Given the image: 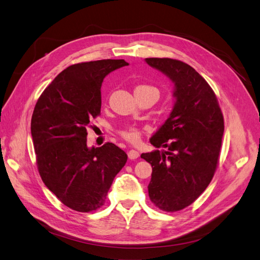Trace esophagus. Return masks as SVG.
<instances>
[{
  "mask_svg": "<svg viewBox=\"0 0 260 260\" xmlns=\"http://www.w3.org/2000/svg\"><path fill=\"white\" fill-rule=\"evenodd\" d=\"M139 156H140V154L138 151H136V149H130V151L128 152V157L130 159H137Z\"/></svg>",
  "mask_w": 260,
  "mask_h": 260,
  "instance_id": "34e87169",
  "label": "esophagus"
}]
</instances>
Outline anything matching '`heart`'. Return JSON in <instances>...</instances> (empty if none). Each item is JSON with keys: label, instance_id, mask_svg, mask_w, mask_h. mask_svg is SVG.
Listing matches in <instances>:
<instances>
[{"label": "heart", "instance_id": "1", "mask_svg": "<svg viewBox=\"0 0 260 260\" xmlns=\"http://www.w3.org/2000/svg\"><path fill=\"white\" fill-rule=\"evenodd\" d=\"M138 91H153L156 94H158V90H157V88H155V86H153V85H149V84L138 85L135 89V92H138ZM118 133H119L121 138H123L125 141H128V142L133 143V144L139 143L141 140V136H142V132H141L140 128H138L135 124L124 125L122 129L118 131Z\"/></svg>", "mask_w": 260, "mask_h": 260}]
</instances>
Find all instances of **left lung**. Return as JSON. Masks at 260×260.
<instances>
[{"mask_svg": "<svg viewBox=\"0 0 260 260\" xmlns=\"http://www.w3.org/2000/svg\"><path fill=\"white\" fill-rule=\"evenodd\" d=\"M175 82L176 104L168 119L149 140L156 149L141 155L152 165L149 200L175 212L190 206L206 190L219 164L224 130L223 115L207 81L185 62L146 58Z\"/></svg>", "mask_w": 260, "mask_h": 260, "instance_id": "8db88e82", "label": "left lung"}]
</instances>
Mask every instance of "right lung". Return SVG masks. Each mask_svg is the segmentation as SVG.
Segmentation results:
<instances>
[{
  "instance_id": "1",
  "label": "right lung",
  "mask_w": 260,
  "mask_h": 260,
  "mask_svg": "<svg viewBox=\"0 0 260 260\" xmlns=\"http://www.w3.org/2000/svg\"><path fill=\"white\" fill-rule=\"evenodd\" d=\"M123 59H101L67 67L38 99L31 118L37 167L46 187L70 209L94 211L105 204L128 156L114 143L86 146L88 127L101 115V86Z\"/></svg>"
}]
</instances>
